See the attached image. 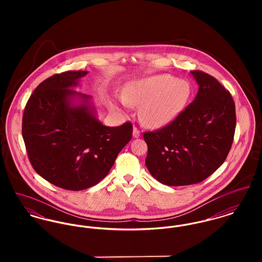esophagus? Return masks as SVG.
<instances>
[{
    "instance_id": "34e87169",
    "label": "esophagus",
    "mask_w": 262,
    "mask_h": 262,
    "mask_svg": "<svg viewBox=\"0 0 262 262\" xmlns=\"http://www.w3.org/2000/svg\"><path fill=\"white\" fill-rule=\"evenodd\" d=\"M140 136V131L137 127H133V137L138 138Z\"/></svg>"
}]
</instances>
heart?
<instances>
[{"label":"heart","instance_id":"obj_1","mask_svg":"<svg viewBox=\"0 0 262 262\" xmlns=\"http://www.w3.org/2000/svg\"><path fill=\"white\" fill-rule=\"evenodd\" d=\"M190 86L187 80L167 74L134 80L124 90L125 107L140 106L139 118L149 128H161L174 121L187 106Z\"/></svg>","mask_w":262,"mask_h":262}]
</instances>
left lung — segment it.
<instances>
[{
	"label": "left lung",
	"mask_w": 262,
	"mask_h": 262,
	"mask_svg": "<svg viewBox=\"0 0 262 262\" xmlns=\"http://www.w3.org/2000/svg\"><path fill=\"white\" fill-rule=\"evenodd\" d=\"M199 84L194 100L165 127L143 134L150 174L165 186H188L216 171L231 149L235 104L231 94L212 75L190 72Z\"/></svg>",
	"instance_id": "8db88e82"
}]
</instances>
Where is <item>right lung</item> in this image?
Instances as JSON below:
<instances>
[{
    "label": "right lung",
    "instance_id": "1",
    "mask_svg": "<svg viewBox=\"0 0 262 262\" xmlns=\"http://www.w3.org/2000/svg\"><path fill=\"white\" fill-rule=\"evenodd\" d=\"M84 71L43 80L30 96L22 122L29 160L39 176L69 190L99 184L132 138V124L103 125L90 95L76 92Z\"/></svg>",
    "mask_w": 262,
    "mask_h": 262
}]
</instances>
